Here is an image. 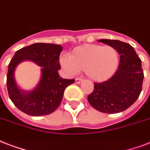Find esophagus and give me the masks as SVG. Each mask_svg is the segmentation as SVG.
Wrapping results in <instances>:
<instances>
[{
	"label": "esophagus",
	"instance_id": "obj_1",
	"mask_svg": "<svg viewBox=\"0 0 150 150\" xmlns=\"http://www.w3.org/2000/svg\"><path fill=\"white\" fill-rule=\"evenodd\" d=\"M75 81H76V82L77 83H81V82H82L83 80L82 78H76L75 79Z\"/></svg>",
	"mask_w": 150,
	"mask_h": 150
}]
</instances>
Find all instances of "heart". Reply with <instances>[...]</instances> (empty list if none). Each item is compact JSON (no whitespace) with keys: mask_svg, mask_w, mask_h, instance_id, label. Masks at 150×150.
Wrapping results in <instances>:
<instances>
[{"mask_svg":"<svg viewBox=\"0 0 150 150\" xmlns=\"http://www.w3.org/2000/svg\"><path fill=\"white\" fill-rule=\"evenodd\" d=\"M60 65L69 74L84 70L92 81L103 82L110 79L120 64V54L116 47L103 45H83L73 49L69 55L59 59Z\"/></svg>","mask_w":150,"mask_h":150,"instance_id":"heart-1","label":"heart"}]
</instances>
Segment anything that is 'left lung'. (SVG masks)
<instances>
[{
  "mask_svg": "<svg viewBox=\"0 0 150 150\" xmlns=\"http://www.w3.org/2000/svg\"><path fill=\"white\" fill-rule=\"evenodd\" d=\"M116 47L120 64L116 74L102 83H95L92 93L88 96L96 110L105 113L123 112L138 99L142 91L144 74L142 61L129 44L118 40H98Z\"/></svg>",
  "mask_w": 150,
  "mask_h": 150,
  "instance_id": "left-lung-1",
  "label": "left lung"
}]
</instances>
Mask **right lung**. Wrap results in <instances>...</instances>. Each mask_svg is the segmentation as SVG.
Listing matches in <instances>:
<instances>
[{"mask_svg": "<svg viewBox=\"0 0 150 150\" xmlns=\"http://www.w3.org/2000/svg\"><path fill=\"white\" fill-rule=\"evenodd\" d=\"M62 51L59 45L36 43L16 52L8 65L7 88L9 98L22 112L38 117L50 114L59 107L66 88L75 81L62 78L58 73L61 69L59 55ZM24 60L33 61L42 67L40 82L31 92L20 90L13 76L16 67Z\"/></svg>", "mask_w": 150, "mask_h": 150, "instance_id": "add662e5", "label": "right lung"}]
</instances>
